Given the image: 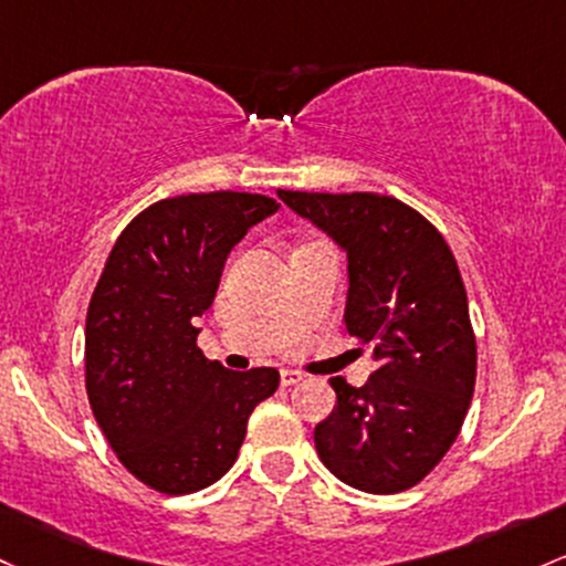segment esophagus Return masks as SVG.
<instances>
[{
	"instance_id": "34e87169",
	"label": "esophagus",
	"mask_w": 566,
	"mask_h": 566,
	"mask_svg": "<svg viewBox=\"0 0 566 566\" xmlns=\"http://www.w3.org/2000/svg\"><path fill=\"white\" fill-rule=\"evenodd\" d=\"M297 381H303V374H297V370H282V387H293Z\"/></svg>"
}]
</instances>
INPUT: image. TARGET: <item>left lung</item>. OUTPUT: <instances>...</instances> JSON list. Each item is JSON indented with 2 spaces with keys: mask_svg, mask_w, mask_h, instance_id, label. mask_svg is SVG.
<instances>
[{
  "mask_svg": "<svg viewBox=\"0 0 566 566\" xmlns=\"http://www.w3.org/2000/svg\"><path fill=\"white\" fill-rule=\"evenodd\" d=\"M279 198L346 250V331L378 365L365 387L331 378L338 406L316 424V454L359 492H406L446 457L473 400L475 333L454 254L424 214L392 196Z\"/></svg>",
  "mask_w": 566,
  "mask_h": 566,
  "instance_id": "8db88e82",
  "label": "left lung"
}]
</instances>
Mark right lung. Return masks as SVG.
Returning a JSON list of instances; mask_svg holds the SVG:
<instances>
[{"mask_svg": "<svg viewBox=\"0 0 566 566\" xmlns=\"http://www.w3.org/2000/svg\"><path fill=\"white\" fill-rule=\"evenodd\" d=\"M279 203L260 192H188L123 228L85 319L91 411L123 468L160 494L212 486L239 457L276 368L226 370L198 349L228 252Z\"/></svg>", "mask_w": 566, "mask_h": 566, "instance_id": "obj_1", "label": "right lung"}]
</instances>
